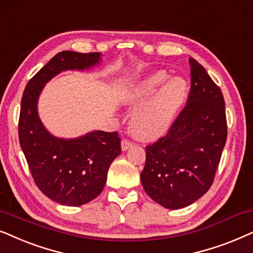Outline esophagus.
<instances>
[{
    "label": "esophagus",
    "instance_id": "34e87169",
    "mask_svg": "<svg viewBox=\"0 0 253 253\" xmlns=\"http://www.w3.org/2000/svg\"><path fill=\"white\" fill-rule=\"evenodd\" d=\"M133 142L132 141H129V140H123L121 141V149H123L124 151L125 150H127V149H129L130 147L133 146Z\"/></svg>",
    "mask_w": 253,
    "mask_h": 253
}]
</instances>
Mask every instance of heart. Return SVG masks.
<instances>
[{
  "label": "heart",
  "instance_id": "heart-1",
  "mask_svg": "<svg viewBox=\"0 0 253 253\" xmlns=\"http://www.w3.org/2000/svg\"><path fill=\"white\" fill-rule=\"evenodd\" d=\"M186 97V81L169 80L166 70H158L125 90L121 99L126 105L141 104L133 113L132 128L141 139L154 140L168 132Z\"/></svg>",
  "mask_w": 253,
  "mask_h": 253
}]
</instances>
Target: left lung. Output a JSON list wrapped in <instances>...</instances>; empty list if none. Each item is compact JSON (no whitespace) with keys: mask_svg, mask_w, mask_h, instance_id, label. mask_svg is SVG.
<instances>
[{"mask_svg":"<svg viewBox=\"0 0 253 253\" xmlns=\"http://www.w3.org/2000/svg\"><path fill=\"white\" fill-rule=\"evenodd\" d=\"M191 89L186 105L167 135L146 147L141 183L155 203L169 210L193 204L210 190L227 141L221 89L190 58Z\"/></svg>","mask_w":253,"mask_h":253,"instance_id":"obj_1","label":"left lung"}]
</instances>
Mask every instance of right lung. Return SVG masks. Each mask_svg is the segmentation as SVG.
I'll list each match as a JSON object with an SVG mask.
<instances>
[{
	"instance_id": "right-lung-1",
	"label": "right lung",
	"mask_w": 253,
	"mask_h": 253,
	"mask_svg": "<svg viewBox=\"0 0 253 253\" xmlns=\"http://www.w3.org/2000/svg\"><path fill=\"white\" fill-rule=\"evenodd\" d=\"M99 60L98 52H60L29 81L22 97L18 136L32 178L46 197L65 206H81L98 197L111 163L121 153L120 137L118 132L95 130L59 139L43 127L37 103L52 77L63 70L91 68Z\"/></svg>"
}]
</instances>
